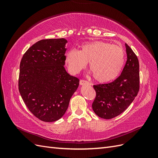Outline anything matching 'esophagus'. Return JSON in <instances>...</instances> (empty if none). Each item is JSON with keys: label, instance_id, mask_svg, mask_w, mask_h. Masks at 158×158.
Returning <instances> with one entry per match:
<instances>
[{"label": "esophagus", "instance_id": "34e87169", "mask_svg": "<svg viewBox=\"0 0 158 158\" xmlns=\"http://www.w3.org/2000/svg\"><path fill=\"white\" fill-rule=\"evenodd\" d=\"M80 84L81 85H91V84L89 82H88V81L84 80H81L80 81Z\"/></svg>", "mask_w": 158, "mask_h": 158}]
</instances>
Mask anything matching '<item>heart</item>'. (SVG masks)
<instances>
[{
	"mask_svg": "<svg viewBox=\"0 0 158 158\" xmlns=\"http://www.w3.org/2000/svg\"><path fill=\"white\" fill-rule=\"evenodd\" d=\"M125 52L118 45L95 41L85 43L79 51L73 49L65 55V62L70 73L77 74L89 63L95 80L107 82L116 78L125 63Z\"/></svg>",
	"mask_w": 158,
	"mask_h": 158,
	"instance_id": "b5f03b06",
	"label": "heart"
}]
</instances>
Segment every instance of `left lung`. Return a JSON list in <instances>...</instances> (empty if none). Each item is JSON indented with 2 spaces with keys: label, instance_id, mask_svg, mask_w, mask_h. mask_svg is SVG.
<instances>
[{
  "label": "left lung",
  "instance_id": "8db88e82",
  "mask_svg": "<svg viewBox=\"0 0 158 158\" xmlns=\"http://www.w3.org/2000/svg\"><path fill=\"white\" fill-rule=\"evenodd\" d=\"M125 47L127 60L121 74L112 82L94 85L96 97L92 109L102 118L111 119L125 111L139 91V62L131 47L127 44Z\"/></svg>",
  "mask_w": 158,
  "mask_h": 158
}]
</instances>
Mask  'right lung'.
Listing matches in <instances>:
<instances>
[{
	"label": "right lung",
	"instance_id": "right-lung-1",
	"mask_svg": "<svg viewBox=\"0 0 158 158\" xmlns=\"http://www.w3.org/2000/svg\"><path fill=\"white\" fill-rule=\"evenodd\" d=\"M67 42L64 38L39 41L21 60L19 92L30 112L44 122L64 115L79 85V79L64 67Z\"/></svg>",
	"mask_w": 158,
	"mask_h": 158
}]
</instances>
